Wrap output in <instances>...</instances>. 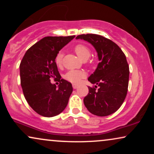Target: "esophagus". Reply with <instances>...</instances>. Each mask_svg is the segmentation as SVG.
Masks as SVG:
<instances>
[{"label": "esophagus", "mask_w": 154, "mask_h": 154, "mask_svg": "<svg viewBox=\"0 0 154 154\" xmlns=\"http://www.w3.org/2000/svg\"><path fill=\"white\" fill-rule=\"evenodd\" d=\"M72 87H73L74 89H77V88H78V85H76V84H73V85H72Z\"/></svg>", "instance_id": "obj_1"}]
</instances>
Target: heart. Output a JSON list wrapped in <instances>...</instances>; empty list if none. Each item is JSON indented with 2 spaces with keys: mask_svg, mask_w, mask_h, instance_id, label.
Wrapping results in <instances>:
<instances>
[{
  "mask_svg": "<svg viewBox=\"0 0 154 154\" xmlns=\"http://www.w3.org/2000/svg\"><path fill=\"white\" fill-rule=\"evenodd\" d=\"M75 51L77 54L78 57L82 61H86L89 59L91 56V50L86 45L84 44H77L75 47ZM62 54L61 52L56 55L55 58V62L58 66H61L62 63ZM85 76V72L82 71H78V70H71L66 72L64 75V78L66 80L73 83H78L81 79Z\"/></svg>",
  "mask_w": 154,
  "mask_h": 154,
  "instance_id": "1",
  "label": "heart"
}]
</instances>
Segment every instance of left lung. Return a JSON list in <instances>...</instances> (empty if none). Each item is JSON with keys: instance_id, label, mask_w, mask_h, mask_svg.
Wrapping results in <instances>:
<instances>
[{"instance_id": "obj_1", "label": "left lung", "mask_w": 154, "mask_h": 154, "mask_svg": "<svg viewBox=\"0 0 154 154\" xmlns=\"http://www.w3.org/2000/svg\"><path fill=\"white\" fill-rule=\"evenodd\" d=\"M76 39L91 43L100 61L88 77L95 85L88 87L89 93L83 100L85 106L94 115H110L119 109L128 93L130 70L126 56L115 43L101 35H79Z\"/></svg>"}]
</instances>
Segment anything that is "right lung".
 <instances>
[{"label":"right lung","instance_id":"add662e5","mask_svg":"<svg viewBox=\"0 0 154 154\" xmlns=\"http://www.w3.org/2000/svg\"><path fill=\"white\" fill-rule=\"evenodd\" d=\"M75 37H45L29 48L21 61V85L24 98L40 115L52 117L66 107L73 88L69 82L61 79L55 58ZM51 78L59 81L58 87L50 82Z\"/></svg>","mask_w":154,"mask_h":154}]
</instances>
